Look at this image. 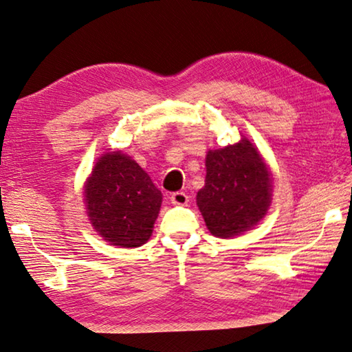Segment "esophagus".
I'll list each match as a JSON object with an SVG mask.
<instances>
[{
    "mask_svg": "<svg viewBox=\"0 0 352 352\" xmlns=\"http://www.w3.org/2000/svg\"><path fill=\"white\" fill-rule=\"evenodd\" d=\"M171 203L176 204V206H186L188 203V195L186 192H175L171 193Z\"/></svg>",
    "mask_w": 352,
    "mask_h": 352,
    "instance_id": "34e87169",
    "label": "esophagus"
}]
</instances>
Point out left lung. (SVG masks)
<instances>
[{"instance_id":"1","label":"left lung","mask_w":352,"mask_h":352,"mask_svg":"<svg viewBox=\"0 0 352 352\" xmlns=\"http://www.w3.org/2000/svg\"><path fill=\"white\" fill-rule=\"evenodd\" d=\"M270 173L248 140L206 155V181L197 195L206 226L214 236L231 237L255 226L267 212Z\"/></svg>"}]
</instances>
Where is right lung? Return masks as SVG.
I'll return each mask as SVG.
<instances>
[{
  "label": "right lung",
  "instance_id": "obj_1",
  "mask_svg": "<svg viewBox=\"0 0 352 352\" xmlns=\"http://www.w3.org/2000/svg\"><path fill=\"white\" fill-rule=\"evenodd\" d=\"M96 231L111 245L140 247L149 239L162 193L142 166L122 153L104 154L85 186Z\"/></svg>",
  "mask_w": 352,
  "mask_h": 352
}]
</instances>
